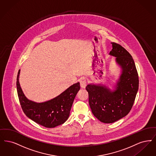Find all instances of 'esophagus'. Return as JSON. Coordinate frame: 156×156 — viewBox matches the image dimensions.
<instances>
[{"label": "esophagus", "instance_id": "obj_1", "mask_svg": "<svg viewBox=\"0 0 156 156\" xmlns=\"http://www.w3.org/2000/svg\"><path fill=\"white\" fill-rule=\"evenodd\" d=\"M87 85V80L85 78H82L80 80V86L82 88H85Z\"/></svg>", "mask_w": 156, "mask_h": 156}]
</instances>
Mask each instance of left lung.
<instances>
[{
	"instance_id": "1",
	"label": "left lung",
	"mask_w": 156,
	"mask_h": 156,
	"mask_svg": "<svg viewBox=\"0 0 156 156\" xmlns=\"http://www.w3.org/2000/svg\"><path fill=\"white\" fill-rule=\"evenodd\" d=\"M110 55L116 57L122 73L116 90L89 84L86 87L89 103L94 116L104 123H112L123 118L131 111L139 88V76L130 53L121 44L112 42Z\"/></svg>"
}]
</instances>
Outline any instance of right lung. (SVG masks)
<instances>
[{
	"instance_id": "add662e5",
	"label": "right lung",
	"mask_w": 156,
	"mask_h": 156,
	"mask_svg": "<svg viewBox=\"0 0 156 156\" xmlns=\"http://www.w3.org/2000/svg\"><path fill=\"white\" fill-rule=\"evenodd\" d=\"M19 69L17 76V90L20 103L25 115L38 124L46 128H54L62 124L68 119L75 96L80 89V83H76L55 98L44 103H35L28 100L19 83Z\"/></svg>"
}]
</instances>
